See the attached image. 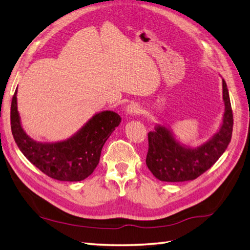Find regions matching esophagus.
Wrapping results in <instances>:
<instances>
[{
    "mask_svg": "<svg viewBox=\"0 0 250 250\" xmlns=\"http://www.w3.org/2000/svg\"><path fill=\"white\" fill-rule=\"evenodd\" d=\"M125 112L129 115H136L142 113V106L136 102H131V104L126 106Z\"/></svg>",
    "mask_w": 250,
    "mask_h": 250,
    "instance_id": "1",
    "label": "esophagus"
}]
</instances>
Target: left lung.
<instances>
[{
  "mask_svg": "<svg viewBox=\"0 0 250 250\" xmlns=\"http://www.w3.org/2000/svg\"><path fill=\"white\" fill-rule=\"evenodd\" d=\"M223 82L224 114L219 130L207 142L192 146L181 143L170 126L156 125L148 134L149 151L146 164L162 182L193 181L216 163L231 140L233 116L225 80Z\"/></svg>",
  "mask_w": 250,
  "mask_h": 250,
  "instance_id": "8db88e82",
  "label": "left lung"
}]
</instances>
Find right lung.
<instances>
[{
    "label": "right lung",
    "mask_w": 250,
    "mask_h": 250,
    "mask_svg": "<svg viewBox=\"0 0 250 250\" xmlns=\"http://www.w3.org/2000/svg\"><path fill=\"white\" fill-rule=\"evenodd\" d=\"M18 89L11 101L12 136L23 155L44 174L62 182H80L91 175L99 164L102 146L121 123L113 111L96 113L67 139L42 143L24 131L18 111Z\"/></svg>",
    "instance_id": "obj_1"
}]
</instances>
